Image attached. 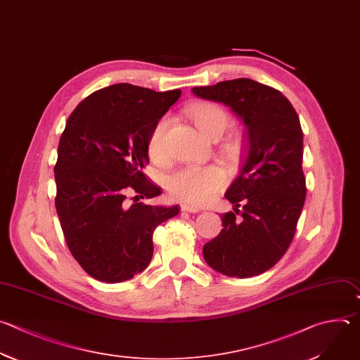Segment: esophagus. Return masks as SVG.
<instances>
[{"mask_svg": "<svg viewBox=\"0 0 360 360\" xmlns=\"http://www.w3.org/2000/svg\"><path fill=\"white\" fill-rule=\"evenodd\" d=\"M181 210H182V212H189V213H196V212H199L198 207L189 206V205H182V206H181Z\"/></svg>", "mask_w": 360, "mask_h": 360, "instance_id": "34e87169", "label": "esophagus"}]
</instances>
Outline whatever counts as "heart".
I'll list each match as a JSON object with an SVG mask.
<instances>
[{
  "instance_id": "1",
  "label": "heart",
  "mask_w": 360,
  "mask_h": 360,
  "mask_svg": "<svg viewBox=\"0 0 360 360\" xmlns=\"http://www.w3.org/2000/svg\"><path fill=\"white\" fill-rule=\"evenodd\" d=\"M196 127L206 136H221L230 122V114L221 105L212 101H198L188 110ZM169 126V118L161 117L154 124L148 141L147 151L151 160L161 161L165 157V139ZM230 147H237V139H231ZM226 184V174L216 165L209 167H185L171 174L167 179L169 193L191 205H203L209 202L216 192Z\"/></svg>"
}]
</instances>
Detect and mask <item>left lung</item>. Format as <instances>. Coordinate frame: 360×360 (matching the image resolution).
<instances>
[{
    "label": "left lung",
    "mask_w": 360,
    "mask_h": 360,
    "mask_svg": "<svg viewBox=\"0 0 360 360\" xmlns=\"http://www.w3.org/2000/svg\"><path fill=\"white\" fill-rule=\"evenodd\" d=\"M192 91L229 105L248 127L246 161L224 195L234 212L221 214L223 229L203 246L205 262L229 277L259 276L288 250L304 207L300 117L280 90L252 79L224 80Z\"/></svg>",
    "instance_id": "8db88e82"
}]
</instances>
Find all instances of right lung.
<instances>
[{"label": "right lung", "instance_id": "obj_1", "mask_svg": "<svg viewBox=\"0 0 360 360\" xmlns=\"http://www.w3.org/2000/svg\"><path fill=\"white\" fill-rule=\"evenodd\" d=\"M181 90L155 91L130 83L100 89L69 115L55 164V206L66 245L93 278L122 283L147 269L153 234L178 206L137 202L161 195L143 174L147 141ZM136 193L135 203L127 202Z\"/></svg>", "mask_w": 360, "mask_h": 360}]
</instances>
